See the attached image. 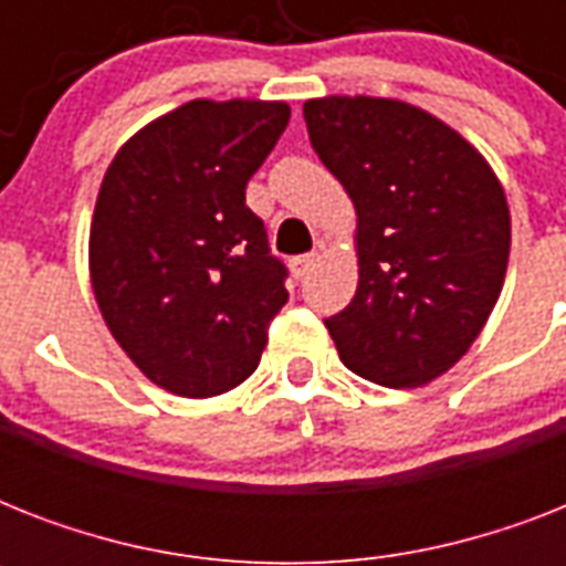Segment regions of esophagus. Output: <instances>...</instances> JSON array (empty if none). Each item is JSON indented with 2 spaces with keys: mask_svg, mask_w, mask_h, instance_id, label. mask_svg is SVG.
Masks as SVG:
<instances>
[{
  "mask_svg": "<svg viewBox=\"0 0 566 566\" xmlns=\"http://www.w3.org/2000/svg\"><path fill=\"white\" fill-rule=\"evenodd\" d=\"M314 264H317V255L311 252V255H296L291 261V273L293 279H302V275H308L311 270H314Z\"/></svg>",
  "mask_w": 566,
  "mask_h": 566,
  "instance_id": "obj_1",
  "label": "esophagus"
}]
</instances>
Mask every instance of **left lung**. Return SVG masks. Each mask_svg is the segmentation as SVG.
<instances>
[{"mask_svg":"<svg viewBox=\"0 0 566 566\" xmlns=\"http://www.w3.org/2000/svg\"><path fill=\"white\" fill-rule=\"evenodd\" d=\"M302 114L358 213V291L326 319L340 361L376 385H429L500 300L505 190L464 137L408 102L326 96Z\"/></svg>","mask_w":566,"mask_h":566,"instance_id":"left-lung-1","label":"left lung"}]
</instances>
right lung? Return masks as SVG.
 <instances>
[{
  "instance_id": "obj_1",
  "label": "right lung",
  "mask_w": 566,
  "mask_h": 566,
  "mask_svg": "<svg viewBox=\"0 0 566 566\" xmlns=\"http://www.w3.org/2000/svg\"><path fill=\"white\" fill-rule=\"evenodd\" d=\"M287 119L284 102L193 99L140 128L102 179L93 293L117 344L170 394L247 381L287 302V266L247 205Z\"/></svg>"
}]
</instances>
